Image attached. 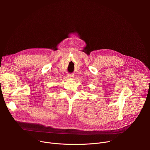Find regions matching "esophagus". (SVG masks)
<instances>
[{
  "label": "esophagus",
  "mask_w": 150,
  "mask_h": 150,
  "mask_svg": "<svg viewBox=\"0 0 150 150\" xmlns=\"http://www.w3.org/2000/svg\"><path fill=\"white\" fill-rule=\"evenodd\" d=\"M74 74H68V75H67V77H68V78H74Z\"/></svg>",
  "instance_id": "34e87169"
}]
</instances>
